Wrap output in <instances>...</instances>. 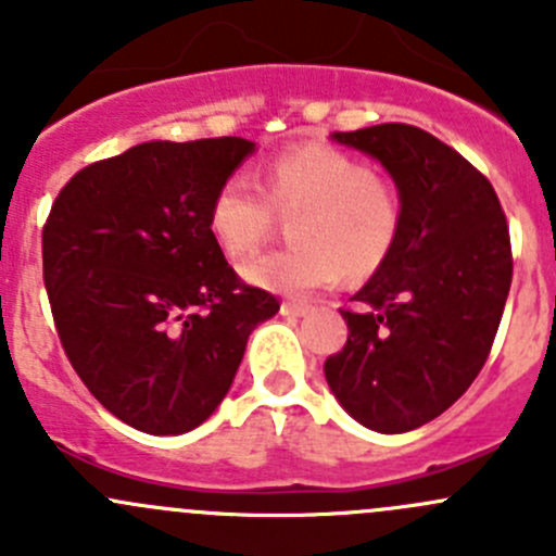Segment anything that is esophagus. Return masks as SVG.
<instances>
[{"label": "esophagus", "instance_id": "34e87169", "mask_svg": "<svg viewBox=\"0 0 556 556\" xmlns=\"http://www.w3.org/2000/svg\"><path fill=\"white\" fill-rule=\"evenodd\" d=\"M285 314V317H304L306 312H309V306L306 304H295V301H285L282 309H279Z\"/></svg>", "mask_w": 556, "mask_h": 556}]
</instances>
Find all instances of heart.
<instances>
[{
    "mask_svg": "<svg viewBox=\"0 0 556 556\" xmlns=\"http://www.w3.org/2000/svg\"><path fill=\"white\" fill-rule=\"evenodd\" d=\"M274 215L290 223L295 247L255 257L242 268L250 285L309 295L333 288L344 271L371 277L395 250L403 228L401 193L366 164L325 144L288 150L257 177H231L210 204V231L231 261L271 237Z\"/></svg>",
    "mask_w": 556,
    "mask_h": 556,
    "instance_id": "heart-1",
    "label": "heart"
}]
</instances>
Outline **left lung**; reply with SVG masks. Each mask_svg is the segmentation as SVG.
Instances as JSON below:
<instances>
[{"label": "left lung", "mask_w": 556, "mask_h": 556, "mask_svg": "<svg viewBox=\"0 0 556 556\" xmlns=\"http://www.w3.org/2000/svg\"><path fill=\"white\" fill-rule=\"evenodd\" d=\"M384 166L403 201L395 250L352 295L330 392L377 433H408L473 384L511 288V239L495 188L457 150L406 123L330 134Z\"/></svg>", "instance_id": "obj_1"}]
</instances>
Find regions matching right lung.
<instances>
[{"instance_id": "add662e5", "label": "right lung", "mask_w": 556, "mask_h": 556, "mask_svg": "<svg viewBox=\"0 0 556 556\" xmlns=\"http://www.w3.org/2000/svg\"><path fill=\"white\" fill-rule=\"evenodd\" d=\"M242 137L142 142L77 172L42 231V274L72 368L121 422L179 435L231 390L247 339L279 301L239 282L212 239Z\"/></svg>"}]
</instances>
